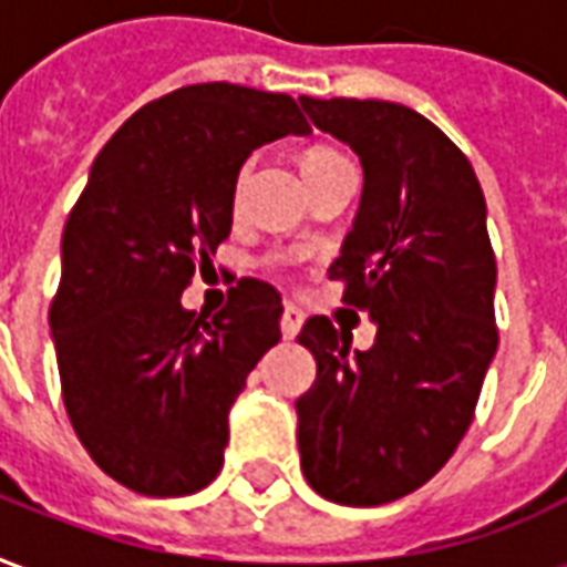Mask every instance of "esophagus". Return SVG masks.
Returning a JSON list of instances; mask_svg holds the SVG:
<instances>
[{
    "instance_id": "34e87169",
    "label": "esophagus",
    "mask_w": 567,
    "mask_h": 567,
    "mask_svg": "<svg viewBox=\"0 0 567 567\" xmlns=\"http://www.w3.org/2000/svg\"><path fill=\"white\" fill-rule=\"evenodd\" d=\"M279 328H282L285 340H295L297 331L303 328V312L288 303V307L282 309V321H279Z\"/></svg>"
}]
</instances>
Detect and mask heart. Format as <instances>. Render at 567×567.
Returning a JSON list of instances; mask_svg holds the SVG:
<instances>
[{
    "mask_svg": "<svg viewBox=\"0 0 567 567\" xmlns=\"http://www.w3.org/2000/svg\"><path fill=\"white\" fill-rule=\"evenodd\" d=\"M343 161L340 154L333 148H324V145H312V148H307L303 154H300V173H303V178L312 173H319V169H324V166H331V163ZM239 190H243V173L236 175L234 178V187H230V206H236L239 203Z\"/></svg>",
    "mask_w": 567,
    "mask_h": 567,
    "instance_id": "heart-1",
    "label": "heart"
}]
</instances>
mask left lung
I'll use <instances>...</instances> for the list:
<instances>
[{
  "label": "left lung",
  "instance_id": "left-lung-1",
  "mask_svg": "<svg viewBox=\"0 0 567 567\" xmlns=\"http://www.w3.org/2000/svg\"><path fill=\"white\" fill-rule=\"evenodd\" d=\"M309 121L355 151L364 190L328 276L377 324L368 352L312 316L319 373L297 398V446L321 498L373 507L425 486L474 419L498 349L495 251L474 166L446 133L385 100L300 96Z\"/></svg>",
  "mask_w": 567,
  "mask_h": 567
}]
</instances>
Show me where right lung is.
<instances>
[{"instance_id":"add662e5","label":"right lung","mask_w":567,"mask_h":567,"mask_svg":"<svg viewBox=\"0 0 567 567\" xmlns=\"http://www.w3.org/2000/svg\"><path fill=\"white\" fill-rule=\"evenodd\" d=\"M307 117L288 93L227 81L142 105L87 175L60 243L51 337L63 404L91 458L140 495H190L224 464L227 413L282 340V297L239 279L209 321L182 307L230 236L248 154Z\"/></svg>"}]
</instances>
